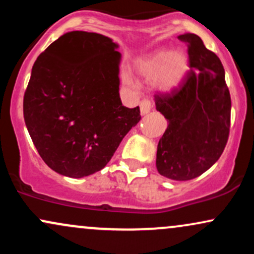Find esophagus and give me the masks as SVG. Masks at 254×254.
I'll return each mask as SVG.
<instances>
[{"label": "esophagus", "mask_w": 254, "mask_h": 254, "mask_svg": "<svg viewBox=\"0 0 254 254\" xmlns=\"http://www.w3.org/2000/svg\"><path fill=\"white\" fill-rule=\"evenodd\" d=\"M139 109H141V115H147L153 109V103L150 100H148V99L142 100L141 104H139Z\"/></svg>", "instance_id": "obj_1"}]
</instances>
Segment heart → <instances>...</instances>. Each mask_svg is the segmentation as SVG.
Segmentation results:
<instances>
[{"label":"heart","instance_id":"obj_1","mask_svg":"<svg viewBox=\"0 0 254 254\" xmlns=\"http://www.w3.org/2000/svg\"><path fill=\"white\" fill-rule=\"evenodd\" d=\"M135 70L143 77H154V87L160 92H171L183 82L189 71V58L182 51L161 49L143 56L135 62ZM124 81L132 80L124 74Z\"/></svg>","mask_w":254,"mask_h":254}]
</instances>
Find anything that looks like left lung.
Listing matches in <instances>:
<instances>
[{
	"label": "left lung",
	"mask_w": 254,
	"mask_h": 254,
	"mask_svg": "<svg viewBox=\"0 0 254 254\" xmlns=\"http://www.w3.org/2000/svg\"><path fill=\"white\" fill-rule=\"evenodd\" d=\"M178 39L188 43L191 70L179 88L155 97L168 123L157 144L156 168L168 179L185 182L208 171L223 153L232 101L220 58L196 34Z\"/></svg>",
	"instance_id": "8db88e82"
}]
</instances>
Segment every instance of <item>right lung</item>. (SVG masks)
Segmentation results:
<instances>
[{
	"mask_svg": "<svg viewBox=\"0 0 254 254\" xmlns=\"http://www.w3.org/2000/svg\"><path fill=\"white\" fill-rule=\"evenodd\" d=\"M118 44L103 34L64 33L39 55L24 97V118L38 153L57 173L103 170L138 123L139 107L119 97Z\"/></svg>",
	"mask_w": 254,
	"mask_h": 254,
	"instance_id": "right-lung-1",
	"label": "right lung"
}]
</instances>
